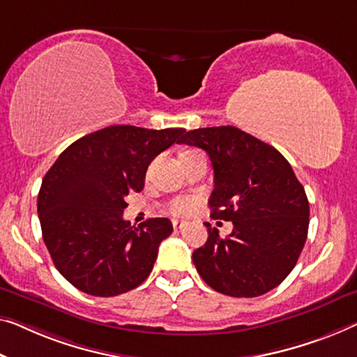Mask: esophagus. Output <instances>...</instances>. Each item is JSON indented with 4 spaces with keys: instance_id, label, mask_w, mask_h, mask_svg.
Returning <instances> with one entry per match:
<instances>
[{
    "instance_id": "1",
    "label": "esophagus",
    "mask_w": 357,
    "mask_h": 357,
    "mask_svg": "<svg viewBox=\"0 0 357 357\" xmlns=\"http://www.w3.org/2000/svg\"><path fill=\"white\" fill-rule=\"evenodd\" d=\"M173 227H174V229H176V231L183 229V227H184V222H183V221H178V220H174V221H173Z\"/></svg>"
}]
</instances>
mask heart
Returning <instances> with one entry per match:
<instances>
[{
    "label": "heart",
    "mask_w": 357,
    "mask_h": 357,
    "mask_svg": "<svg viewBox=\"0 0 357 357\" xmlns=\"http://www.w3.org/2000/svg\"><path fill=\"white\" fill-rule=\"evenodd\" d=\"M199 205H200L199 197L181 195L169 202L168 211L172 213V215H176V216H189V215H192L194 211H197Z\"/></svg>",
    "instance_id": "1"
}]
</instances>
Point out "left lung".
<instances>
[{"mask_svg":"<svg viewBox=\"0 0 357 357\" xmlns=\"http://www.w3.org/2000/svg\"><path fill=\"white\" fill-rule=\"evenodd\" d=\"M179 142L208 153L215 172L211 218L234 225L229 236L220 237L205 222L208 238L192 253L200 278L229 296L268 294L291 273L305 247V188L278 149L236 126L199 128Z\"/></svg>","mask_w":357,"mask_h":357,"instance_id":"obj_1","label":"left lung"}]
</instances>
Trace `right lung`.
Instances as JSON below:
<instances>
[{
    "label": "right lung",
    "instance_id": "obj_1",
    "mask_svg": "<svg viewBox=\"0 0 357 357\" xmlns=\"http://www.w3.org/2000/svg\"><path fill=\"white\" fill-rule=\"evenodd\" d=\"M184 131L107 126L68 146L43 178V241L57 271L78 290L116 296L149 278L173 225L151 218L131 226L123 220L125 197L142 190L149 165Z\"/></svg>",
    "mask_w": 357,
    "mask_h": 357
}]
</instances>
